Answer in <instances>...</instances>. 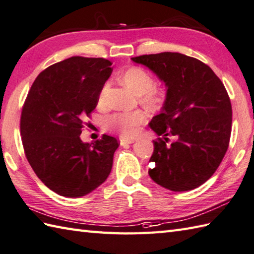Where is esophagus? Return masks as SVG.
I'll list each match as a JSON object with an SVG mask.
<instances>
[{"mask_svg":"<svg viewBox=\"0 0 254 254\" xmlns=\"http://www.w3.org/2000/svg\"><path fill=\"white\" fill-rule=\"evenodd\" d=\"M121 146H126V144H130L134 142V139H125V138H122L121 139Z\"/></svg>","mask_w":254,"mask_h":254,"instance_id":"1","label":"esophagus"}]
</instances>
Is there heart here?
I'll return each instance as SVG.
<instances>
[{"label":"heart","instance_id":"1","mask_svg":"<svg viewBox=\"0 0 254 254\" xmlns=\"http://www.w3.org/2000/svg\"><path fill=\"white\" fill-rule=\"evenodd\" d=\"M123 84L131 90L134 94L140 96V101L150 108H158L162 105L164 96L160 91L154 89L153 77L146 70L132 66L124 71L121 75ZM108 85L105 84L98 96V104L105 103ZM146 122V115L142 112L117 113L106 118L105 124L111 131L118 132L123 138L136 137L140 130V126Z\"/></svg>","mask_w":254,"mask_h":254}]
</instances>
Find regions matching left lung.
<instances>
[{
    "instance_id": "obj_1",
    "label": "left lung",
    "mask_w": 254,
    "mask_h": 254,
    "mask_svg": "<svg viewBox=\"0 0 254 254\" xmlns=\"http://www.w3.org/2000/svg\"><path fill=\"white\" fill-rule=\"evenodd\" d=\"M167 87L161 113L150 128L164 140L153 141L149 175L174 192L198 188L215 173L229 146L232 110L224 84L203 62L179 53L134 57ZM177 141L167 145L166 136Z\"/></svg>"
}]
</instances>
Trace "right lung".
I'll return each mask as SVG.
<instances>
[{
  "label": "right lung",
  "mask_w": 254,
  "mask_h": 254,
  "mask_svg": "<svg viewBox=\"0 0 254 254\" xmlns=\"http://www.w3.org/2000/svg\"><path fill=\"white\" fill-rule=\"evenodd\" d=\"M111 65L103 58L60 61L36 77L25 101L20 136L26 158L41 182L64 197L87 195L111 173L117 139L107 134L91 143L81 139Z\"/></svg>",
  "instance_id": "obj_1"
}]
</instances>
